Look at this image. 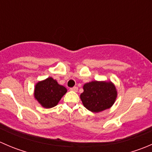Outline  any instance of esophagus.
Segmentation results:
<instances>
[{"instance_id": "1", "label": "esophagus", "mask_w": 152, "mask_h": 152, "mask_svg": "<svg viewBox=\"0 0 152 152\" xmlns=\"http://www.w3.org/2000/svg\"><path fill=\"white\" fill-rule=\"evenodd\" d=\"M70 90L72 91H74V92H77L78 91V87H73L72 88H70Z\"/></svg>"}]
</instances>
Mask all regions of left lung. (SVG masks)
Here are the masks:
<instances>
[{
    "label": "left lung",
    "mask_w": 152,
    "mask_h": 152,
    "mask_svg": "<svg viewBox=\"0 0 152 152\" xmlns=\"http://www.w3.org/2000/svg\"><path fill=\"white\" fill-rule=\"evenodd\" d=\"M80 95L84 107L93 113L110 109L115 102L118 91L111 81H92L83 86Z\"/></svg>",
    "instance_id": "obj_1"
}]
</instances>
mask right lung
Listing matches in <instances>:
<instances>
[{"instance_id":"right-lung-1","label":"right lung","mask_w":152,"mask_h":152,"mask_svg":"<svg viewBox=\"0 0 152 152\" xmlns=\"http://www.w3.org/2000/svg\"><path fill=\"white\" fill-rule=\"evenodd\" d=\"M66 93L67 89L64 86L59 85L52 77H48L35 85L34 96L42 107L49 109L57 105Z\"/></svg>"}]
</instances>
